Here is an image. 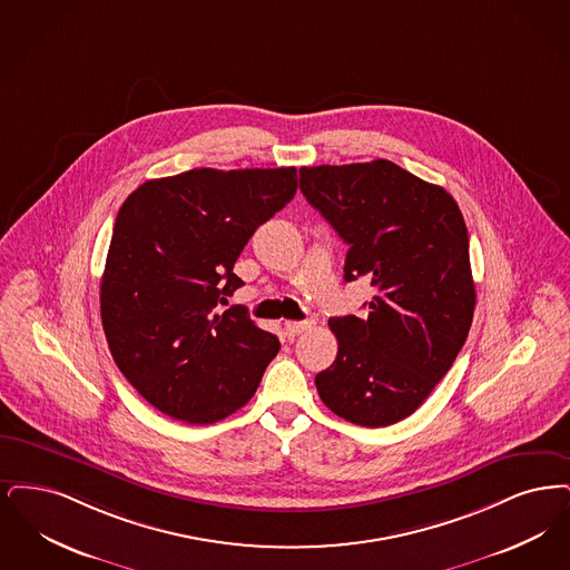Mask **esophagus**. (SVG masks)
<instances>
[{"instance_id": "1", "label": "esophagus", "mask_w": 570, "mask_h": 570, "mask_svg": "<svg viewBox=\"0 0 570 570\" xmlns=\"http://www.w3.org/2000/svg\"><path fill=\"white\" fill-rule=\"evenodd\" d=\"M308 327H313V320H304V322H285V332L289 336H297L302 332H306Z\"/></svg>"}]
</instances>
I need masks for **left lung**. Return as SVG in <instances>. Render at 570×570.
<instances>
[{
  "label": "left lung",
  "mask_w": 570,
  "mask_h": 570,
  "mask_svg": "<svg viewBox=\"0 0 570 570\" xmlns=\"http://www.w3.org/2000/svg\"><path fill=\"white\" fill-rule=\"evenodd\" d=\"M299 189L347 243L345 281L376 287L364 320L327 322L338 353L317 392L343 420L392 425L420 409L469 336L466 223L443 187L387 159L299 168Z\"/></svg>",
  "instance_id": "left-lung-1"
}]
</instances>
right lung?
Returning <instances> with one entry per match:
<instances>
[{"label":"right lung","instance_id":"right-lung-1","mask_svg":"<svg viewBox=\"0 0 570 570\" xmlns=\"http://www.w3.org/2000/svg\"><path fill=\"white\" fill-rule=\"evenodd\" d=\"M296 168L155 178L117 215L99 287L110 353L136 392L187 423H215L255 394L278 338L245 306L234 264L248 238L296 196Z\"/></svg>","mask_w":570,"mask_h":570}]
</instances>
